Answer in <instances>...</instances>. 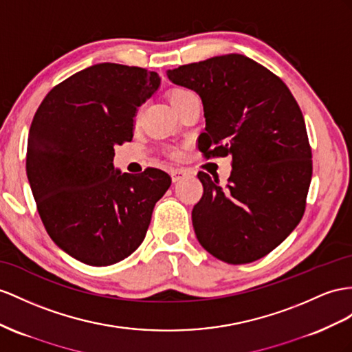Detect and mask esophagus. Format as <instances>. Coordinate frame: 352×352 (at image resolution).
I'll use <instances>...</instances> for the list:
<instances>
[{
	"label": "esophagus",
	"instance_id": "esophagus-1",
	"mask_svg": "<svg viewBox=\"0 0 352 352\" xmlns=\"http://www.w3.org/2000/svg\"><path fill=\"white\" fill-rule=\"evenodd\" d=\"M188 174H190V170L184 169V168H174V169H170V177H173V182H174V183L179 182V179L187 177Z\"/></svg>",
	"mask_w": 352,
	"mask_h": 352
}]
</instances>
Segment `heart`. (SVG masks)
<instances>
[{
  "label": "heart",
  "mask_w": 352,
  "mask_h": 352,
  "mask_svg": "<svg viewBox=\"0 0 352 352\" xmlns=\"http://www.w3.org/2000/svg\"><path fill=\"white\" fill-rule=\"evenodd\" d=\"M188 95H192V92L190 90H187V89H182V87H175V89H173L169 92V101H170V104L174 105V108L183 101V99H186ZM169 155L170 156H178L179 155V151L177 150V148H173V150H169Z\"/></svg>",
  "instance_id": "obj_1"
}]
</instances>
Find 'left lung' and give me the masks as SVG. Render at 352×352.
<instances>
[{
	"mask_svg": "<svg viewBox=\"0 0 352 352\" xmlns=\"http://www.w3.org/2000/svg\"><path fill=\"white\" fill-rule=\"evenodd\" d=\"M168 77L202 99V155L232 156L224 187L219 177L197 173L204 186L192 211L197 241L230 265L265 257L306 208L312 151L299 105L272 71L236 53L169 69Z\"/></svg>",
	"mask_w": 352,
	"mask_h": 352,
	"instance_id": "left-lung-1",
	"label": "left lung"
}]
</instances>
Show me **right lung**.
I'll return each mask as SVG.
<instances>
[{"mask_svg": "<svg viewBox=\"0 0 352 352\" xmlns=\"http://www.w3.org/2000/svg\"><path fill=\"white\" fill-rule=\"evenodd\" d=\"M160 85L155 71L98 64L43 99L26 148V174L49 236L90 266L131 256L146 238L156 202L170 186L157 168L122 174L114 146L131 142L133 117Z\"/></svg>", "mask_w": 352, "mask_h": 352, "instance_id": "right-lung-1", "label": "right lung"}]
</instances>
